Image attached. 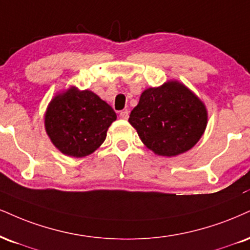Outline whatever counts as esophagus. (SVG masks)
I'll return each instance as SVG.
<instances>
[{
  "label": "esophagus",
  "instance_id": "obj_1",
  "mask_svg": "<svg viewBox=\"0 0 250 250\" xmlns=\"http://www.w3.org/2000/svg\"><path fill=\"white\" fill-rule=\"evenodd\" d=\"M120 117H121L122 120H128V117H129L128 110H123V112L120 113Z\"/></svg>",
  "mask_w": 250,
  "mask_h": 250
}]
</instances>
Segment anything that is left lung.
<instances>
[{
    "mask_svg": "<svg viewBox=\"0 0 250 250\" xmlns=\"http://www.w3.org/2000/svg\"><path fill=\"white\" fill-rule=\"evenodd\" d=\"M205 104L178 80L144 89L129 123L146 148L158 156L174 157L188 151L207 127Z\"/></svg>",
    "mask_w": 250,
    "mask_h": 250,
    "instance_id": "obj_1",
    "label": "left lung"
}]
</instances>
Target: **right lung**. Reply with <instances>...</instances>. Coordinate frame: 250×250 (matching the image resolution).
Returning a JSON list of instances; mask_svg holds the SVG:
<instances>
[{
    "instance_id": "add662e5",
    "label": "right lung",
    "mask_w": 250,
    "mask_h": 250,
    "mask_svg": "<svg viewBox=\"0 0 250 250\" xmlns=\"http://www.w3.org/2000/svg\"><path fill=\"white\" fill-rule=\"evenodd\" d=\"M116 120L113 108L94 92L71 86L57 93L47 104L44 127L62 154L81 158L93 154Z\"/></svg>"
}]
</instances>
